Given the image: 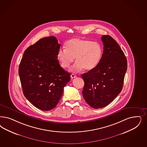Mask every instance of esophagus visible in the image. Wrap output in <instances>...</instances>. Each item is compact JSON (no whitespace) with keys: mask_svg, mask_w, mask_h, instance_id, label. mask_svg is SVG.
Returning a JSON list of instances; mask_svg holds the SVG:
<instances>
[{"mask_svg":"<svg viewBox=\"0 0 147 147\" xmlns=\"http://www.w3.org/2000/svg\"><path fill=\"white\" fill-rule=\"evenodd\" d=\"M71 78H76V75H75V74H71Z\"/></svg>","mask_w":147,"mask_h":147,"instance_id":"obj_1","label":"esophagus"}]
</instances>
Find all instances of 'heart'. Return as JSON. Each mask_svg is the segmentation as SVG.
<instances>
[{
    "label": "heart",
    "mask_w": 147,
    "mask_h": 147,
    "mask_svg": "<svg viewBox=\"0 0 147 147\" xmlns=\"http://www.w3.org/2000/svg\"><path fill=\"white\" fill-rule=\"evenodd\" d=\"M103 53L102 47L99 43L90 40L73 38L66 43L65 48L60 49L57 54V59L61 67L68 68L71 67V71L77 73L85 69L91 71L96 68L101 60Z\"/></svg>",
    "instance_id": "obj_1"
}]
</instances>
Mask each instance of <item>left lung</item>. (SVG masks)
<instances>
[{"label":"left lung","mask_w":147,"mask_h":147,"mask_svg":"<svg viewBox=\"0 0 147 147\" xmlns=\"http://www.w3.org/2000/svg\"><path fill=\"white\" fill-rule=\"evenodd\" d=\"M104 51L99 65L93 70L82 74L84 81L82 95L94 109L108 105L121 92L127 60L116 40L110 35L101 38Z\"/></svg>","instance_id":"obj_1"}]
</instances>
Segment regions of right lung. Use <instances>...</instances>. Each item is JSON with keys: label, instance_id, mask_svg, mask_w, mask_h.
Here are the masks:
<instances>
[{"label": "right lung", "instance_id": "1", "mask_svg": "<svg viewBox=\"0 0 147 147\" xmlns=\"http://www.w3.org/2000/svg\"><path fill=\"white\" fill-rule=\"evenodd\" d=\"M54 36L41 38L26 49L18 73L26 98L37 109L49 111L57 105L71 74L57 59L60 48Z\"/></svg>", "mask_w": 147, "mask_h": 147}]
</instances>
